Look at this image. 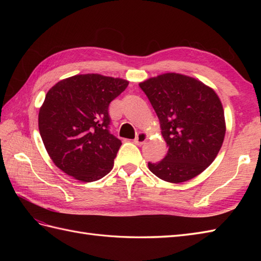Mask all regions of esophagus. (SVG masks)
Wrapping results in <instances>:
<instances>
[{"mask_svg":"<svg viewBox=\"0 0 261 261\" xmlns=\"http://www.w3.org/2000/svg\"><path fill=\"white\" fill-rule=\"evenodd\" d=\"M147 138H148V136L145 134V132H138V135L136 136L134 142L136 143L137 146H141V145H143V143H145V141L147 140Z\"/></svg>","mask_w":261,"mask_h":261,"instance_id":"1","label":"esophagus"}]
</instances>
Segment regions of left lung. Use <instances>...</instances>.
Masks as SVG:
<instances>
[{
	"label": "left lung",
	"instance_id": "left-lung-1",
	"mask_svg": "<svg viewBox=\"0 0 261 261\" xmlns=\"http://www.w3.org/2000/svg\"><path fill=\"white\" fill-rule=\"evenodd\" d=\"M162 126L168 151L148 163L152 174L169 182H182L213 163L224 140L222 104L216 93L192 77L168 73L140 83Z\"/></svg>",
	"mask_w": 261,
	"mask_h": 261
}]
</instances>
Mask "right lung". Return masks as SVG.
<instances>
[{"instance_id":"right-lung-1","label":"right lung","mask_w":261,"mask_h":261,"mask_svg":"<svg viewBox=\"0 0 261 261\" xmlns=\"http://www.w3.org/2000/svg\"><path fill=\"white\" fill-rule=\"evenodd\" d=\"M127 85L121 79L85 74L60 81L48 91L39 111V131L64 173L94 181L113 168L122 142L110 131L109 107Z\"/></svg>"}]
</instances>
